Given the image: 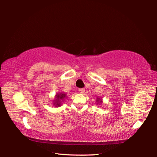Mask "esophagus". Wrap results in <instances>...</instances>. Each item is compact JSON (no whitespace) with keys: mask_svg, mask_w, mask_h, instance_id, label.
<instances>
[{"mask_svg":"<svg viewBox=\"0 0 157 157\" xmlns=\"http://www.w3.org/2000/svg\"><path fill=\"white\" fill-rule=\"evenodd\" d=\"M84 91H85L84 89H79V93H80V94H83Z\"/></svg>","mask_w":157,"mask_h":157,"instance_id":"esophagus-1","label":"esophagus"}]
</instances>
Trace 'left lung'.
<instances>
[{
	"label": "left lung",
	"instance_id": "8db88e82",
	"mask_svg": "<svg viewBox=\"0 0 157 157\" xmlns=\"http://www.w3.org/2000/svg\"><path fill=\"white\" fill-rule=\"evenodd\" d=\"M96 101H97V102H98V103H100V102H102V100L101 99H100V98H97V100H96Z\"/></svg>",
	"mask_w": 157,
	"mask_h": 157
}]
</instances>
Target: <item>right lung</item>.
<instances>
[{"instance_id":"1","label":"right lung","mask_w":157,"mask_h":157,"mask_svg":"<svg viewBox=\"0 0 157 157\" xmlns=\"http://www.w3.org/2000/svg\"><path fill=\"white\" fill-rule=\"evenodd\" d=\"M66 94H58L55 95V98H56V100H55V102H54V105L55 107H59V106L62 105L61 104V100H63L66 98Z\"/></svg>"}]
</instances>
